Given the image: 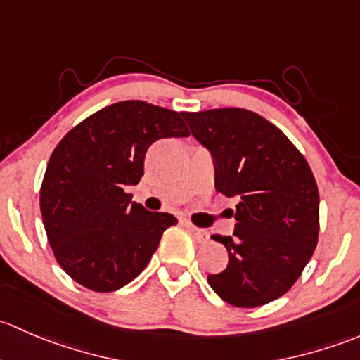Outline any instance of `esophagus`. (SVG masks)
Listing matches in <instances>:
<instances>
[{
    "mask_svg": "<svg viewBox=\"0 0 360 360\" xmlns=\"http://www.w3.org/2000/svg\"><path fill=\"white\" fill-rule=\"evenodd\" d=\"M187 229L192 232V236H194V239L198 240V243H207V240H210V234H207L205 229H199L191 224H187Z\"/></svg>",
    "mask_w": 360,
    "mask_h": 360,
    "instance_id": "obj_1",
    "label": "esophagus"
}]
</instances>
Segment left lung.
Listing matches in <instances>:
<instances>
[{
	"label": "left lung",
	"mask_w": 360,
	"mask_h": 360,
	"mask_svg": "<svg viewBox=\"0 0 360 360\" xmlns=\"http://www.w3.org/2000/svg\"><path fill=\"white\" fill-rule=\"evenodd\" d=\"M213 154L214 187L237 198L234 236L211 239L227 269L207 276L224 302L243 309L274 302L302 276L319 237V188L303 154L260 114L239 107L184 112Z\"/></svg>",
	"instance_id": "1"
}]
</instances>
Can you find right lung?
Listing matches in <instances>:
<instances>
[{"label": "right lung", "instance_id": "obj_1", "mask_svg": "<svg viewBox=\"0 0 360 360\" xmlns=\"http://www.w3.org/2000/svg\"><path fill=\"white\" fill-rule=\"evenodd\" d=\"M181 114L142 100L112 103L74 126L44 172L39 207L48 243L70 279L97 292L131 283L176 218L131 202L159 139L188 136Z\"/></svg>", "mask_w": 360, "mask_h": 360}]
</instances>
